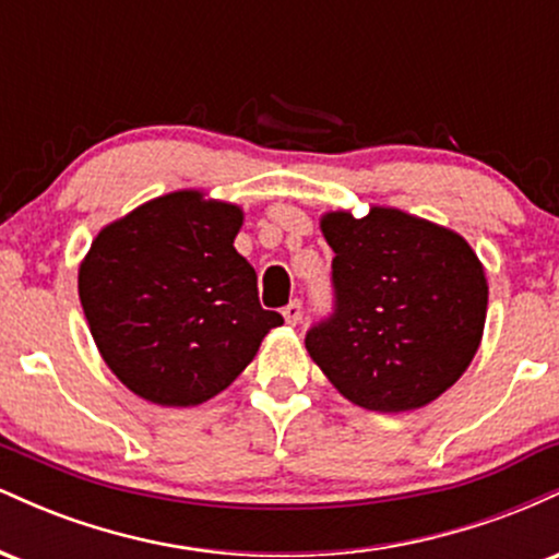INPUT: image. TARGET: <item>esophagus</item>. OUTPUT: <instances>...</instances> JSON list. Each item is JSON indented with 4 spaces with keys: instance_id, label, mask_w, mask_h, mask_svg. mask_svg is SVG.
<instances>
[{
    "instance_id": "obj_1",
    "label": "esophagus",
    "mask_w": 559,
    "mask_h": 559,
    "mask_svg": "<svg viewBox=\"0 0 559 559\" xmlns=\"http://www.w3.org/2000/svg\"><path fill=\"white\" fill-rule=\"evenodd\" d=\"M284 320L288 325H297L301 320V301L299 299H292L288 305L284 307Z\"/></svg>"
}]
</instances>
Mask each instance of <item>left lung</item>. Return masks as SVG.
<instances>
[{"instance_id":"8db88e82","label":"left lung","mask_w":559,"mask_h":559,"mask_svg":"<svg viewBox=\"0 0 559 559\" xmlns=\"http://www.w3.org/2000/svg\"><path fill=\"white\" fill-rule=\"evenodd\" d=\"M333 307L305 344L349 402L402 413L465 373L484 333V267L463 236L400 210L331 213Z\"/></svg>"}]
</instances>
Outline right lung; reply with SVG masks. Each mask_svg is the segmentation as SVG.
<instances>
[{
  "label": "right lung",
  "instance_id": "right-lung-1",
  "mask_svg": "<svg viewBox=\"0 0 559 559\" xmlns=\"http://www.w3.org/2000/svg\"><path fill=\"white\" fill-rule=\"evenodd\" d=\"M241 210L176 191L96 236L79 271L88 329L133 394L191 407L221 394L284 323L234 249Z\"/></svg>",
  "mask_w": 559,
  "mask_h": 559
}]
</instances>
